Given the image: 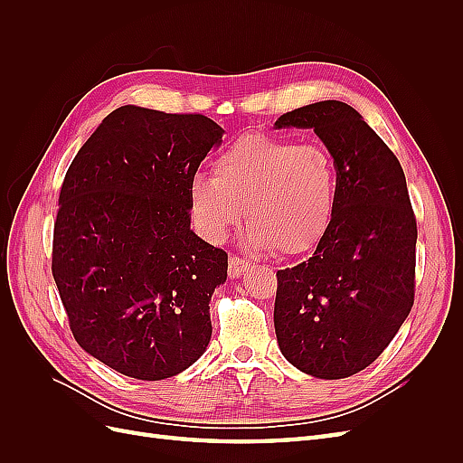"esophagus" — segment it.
Here are the masks:
<instances>
[{"label": "esophagus", "mask_w": 463, "mask_h": 463, "mask_svg": "<svg viewBox=\"0 0 463 463\" xmlns=\"http://www.w3.org/2000/svg\"><path fill=\"white\" fill-rule=\"evenodd\" d=\"M250 266H253V262H249L241 257H232L230 259V264H228V274L230 278H240L243 272H247Z\"/></svg>", "instance_id": "esophagus-1"}]
</instances>
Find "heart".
I'll return each instance as SVG.
<instances>
[{
  "label": "heart",
  "instance_id": "1",
  "mask_svg": "<svg viewBox=\"0 0 463 463\" xmlns=\"http://www.w3.org/2000/svg\"><path fill=\"white\" fill-rule=\"evenodd\" d=\"M338 193V165L325 146L255 133L220 152L213 177H191L189 210L199 233L220 243L247 206L249 247L301 255L330 232Z\"/></svg>",
  "mask_w": 463,
  "mask_h": 463
}]
</instances>
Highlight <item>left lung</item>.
<instances>
[{"label": "left lung", "instance_id": "obj_1", "mask_svg": "<svg viewBox=\"0 0 463 463\" xmlns=\"http://www.w3.org/2000/svg\"><path fill=\"white\" fill-rule=\"evenodd\" d=\"M313 129L338 165V213L309 260L278 270L282 355L317 378L352 376L381 355L415 296L417 222L398 158L357 109L325 100L279 116Z\"/></svg>", "mask_w": 463, "mask_h": 463}]
</instances>
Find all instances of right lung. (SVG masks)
Wrapping results in <instances>:
<instances>
[{
	"label": "right lung",
	"mask_w": 463,
	"mask_h": 463,
	"mask_svg": "<svg viewBox=\"0 0 463 463\" xmlns=\"http://www.w3.org/2000/svg\"><path fill=\"white\" fill-rule=\"evenodd\" d=\"M222 135L201 114L121 106L65 174L55 286L77 344L125 376L162 381L206 352L228 255L191 230L189 184Z\"/></svg>",
	"instance_id": "add662e5"
}]
</instances>
